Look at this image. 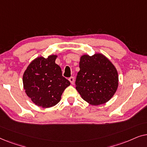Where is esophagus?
Returning a JSON list of instances; mask_svg holds the SVG:
<instances>
[{"label": "esophagus", "instance_id": "esophagus-1", "mask_svg": "<svg viewBox=\"0 0 147 147\" xmlns=\"http://www.w3.org/2000/svg\"><path fill=\"white\" fill-rule=\"evenodd\" d=\"M69 81L70 82V83H71V84H74V81H75V80H74V77H70L69 78Z\"/></svg>", "mask_w": 147, "mask_h": 147}]
</instances>
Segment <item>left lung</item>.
Returning <instances> with one entry per match:
<instances>
[{
    "label": "left lung",
    "mask_w": 147,
    "mask_h": 147,
    "mask_svg": "<svg viewBox=\"0 0 147 147\" xmlns=\"http://www.w3.org/2000/svg\"><path fill=\"white\" fill-rule=\"evenodd\" d=\"M80 71L76 80V90L92 105L103 104L111 99L118 86L117 70L101 53L80 58Z\"/></svg>",
    "instance_id": "1"
}]
</instances>
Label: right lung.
<instances>
[{"mask_svg": "<svg viewBox=\"0 0 147 147\" xmlns=\"http://www.w3.org/2000/svg\"><path fill=\"white\" fill-rule=\"evenodd\" d=\"M57 56L39 57L31 62L24 72L23 83L26 94L35 105L42 108L55 106L70 82L63 77L61 67L55 63Z\"/></svg>", "mask_w": 147, "mask_h": 147, "instance_id": "add662e5", "label": "right lung"}]
</instances>
